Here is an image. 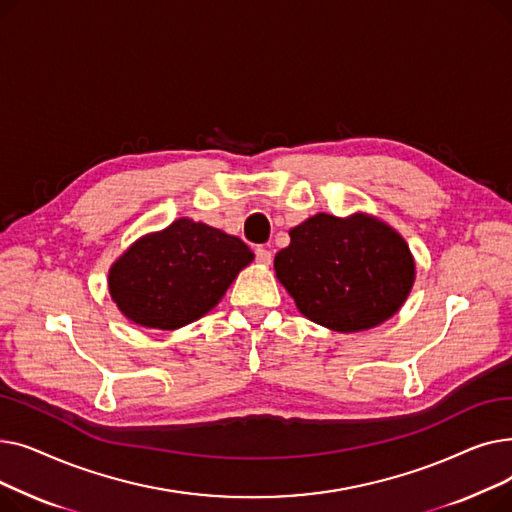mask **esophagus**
<instances>
[{"mask_svg": "<svg viewBox=\"0 0 512 512\" xmlns=\"http://www.w3.org/2000/svg\"><path fill=\"white\" fill-rule=\"evenodd\" d=\"M255 259H257V263H261V265H270L272 259H274V255H272L270 249L257 247V249H255Z\"/></svg>", "mask_w": 512, "mask_h": 512, "instance_id": "34e87169", "label": "esophagus"}]
</instances>
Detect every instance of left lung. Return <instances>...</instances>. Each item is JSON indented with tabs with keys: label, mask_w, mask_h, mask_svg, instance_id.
<instances>
[{
	"label": "left lung",
	"mask_w": 512,
	"mask_h": 512,
	"mask_svg": "<svg viewBox=\"0 0 512 512\" xmlns=\"http://www.w3.org/2000/svg\"><path fill=\"white\" fill-rule=\"evenodd\" d=\"M274 267L301 313L336 332L382 324L402 307L415 280L407 242L367 215H313L290 230V245Z\"/></svg>",
	"instance_id": "left-lung-1"
}]
</instances>
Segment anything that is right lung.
Returning <instances> with one entry per match:
<instances>
[{
	"mask_svg": "<svg viewBox=\"0 0 512 512\" xmlns=\"http://www.w3.org/2000/svg\"><path fill=\"white\" fill-rule=\"evenodd\" d=\"M251 249L218 228L180 218L112 265L110 292L134 324L176 330L218 305Z\"/></svg>",
	"mask_w": 512,
	"mask_h": 512,
	"instance_id": "right-lung-1",
	"label": "right lung"
}]
</instances>
